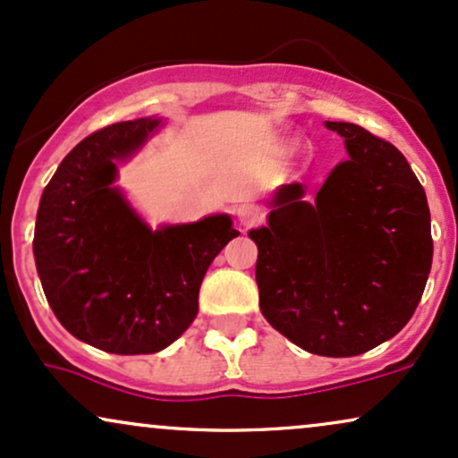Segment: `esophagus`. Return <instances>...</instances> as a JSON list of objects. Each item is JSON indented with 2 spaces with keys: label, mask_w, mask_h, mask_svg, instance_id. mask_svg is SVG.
<instances>
[{
  "label": "esophagus",
  "mask_w": 458,
  "mask_h": 458,
  "mask_svg": "<svg viewBox=\"0 0 458 458\" xmlns=\"http://www.w3.org/2000/svg\"><path fill=\"white\" fill-rule=\"evenodd\" d=\"M235 216H238V223H240L244 229H249V227H252V225L261 223V212H259V208L250 206V203H244V206L235 208Z\"/></svg>",
  "instance_id": "34e87169"
}]
</instances>
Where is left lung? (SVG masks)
<instances>
[{"label":"left lung","mask_w":458,"mask_h":458,"mask_svg":"<svg viewBox=\"0 0 458 458\" xmlns=\"http://www.w3.org/2000/svg\"><path fill=\"white\" fill-rule=\"evenodd\" d=\"M345 139L315 201L284 184L259 249V309L304 352L349 358L390 341L411 319L433 261L427 195L394 145L349 122H326Z\"/></svg>","instance_id":"left-lung-1"}]
</instances>
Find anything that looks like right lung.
Listing matches in <instances>:
<instances>
[{
  "label": "right lung",
  "instance_id": "obj_1",
  "mask_svg": "<svg viewBox=\"0 0 458 458\" xmlns=\"http://www.w3.org/2000/svg\"><path fill=\"white\" fill-rule=\"evenodd\" d=\"M163 126L152 115L89 134L59 163L36 214L48 306L74 338L120 356L156 353L184 335L209 263L240 235L229 214L152 229L115 186L117 165Z\"/></svg>",
  "mask_w": 458,
  "mask_h": 458
}]
</instances>
